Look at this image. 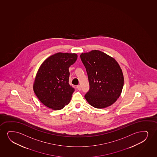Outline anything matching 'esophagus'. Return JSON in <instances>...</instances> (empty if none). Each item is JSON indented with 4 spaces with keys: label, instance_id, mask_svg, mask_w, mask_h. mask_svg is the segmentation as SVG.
Masks as SVG:
<instances>
[{
    "label": "esophagus",
    "instance_id": "1",
    "mask_svg": "<svg viewBox=\"0 0 157 157\" xmlns=\"http://www.w3.org/2000/svg\"><path fill=\"white\" fill-rule=\"evenodd\" d=\"M76 87H77V89H78V90H79V91L81 90V86H80V85H78V86H77Z\"/></svg>",
    "mask_w": 157,
    "mask_h": 157
}]
</instances>
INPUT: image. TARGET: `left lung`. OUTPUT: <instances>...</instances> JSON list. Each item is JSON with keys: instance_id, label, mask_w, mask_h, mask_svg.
I'll use <instances>...</instances> for the list:
<instances>
[{"instance_id": "1", "label": "left lung", "mask_w": 157, "mask_h": 157, "mask_svg": "<svg viewBox=\"0 0 157 157\" xmlns=\"http://www.w3.org/2000/svg\"><path fill=\"white\" fill-rule=\"evenodd\" d=\"M86 67L89 82V91L84 97L96 108L113 105L121 94L124 76L116 60L99 50H92L80 55Z\"/></svg>"}]
</instances>
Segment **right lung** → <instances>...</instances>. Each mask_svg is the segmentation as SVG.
<instances>
[{"instance_id": "right-lung-1", "label": "right lung", "mask_w": 157, "mask_h": 157, "mask_svg": "<svg viewBox=\"0 0 157 157\" xmlns=\"http://www.w3.org/2000/svg\"><path fill=\"white\" fill-rule=\"evenodd\" d=\"M76 54L58 52L50 56L40 66L33 90L44 105L54 110L67 105L75 89L69 84L68 68L77 60Z\"/></svg>"}]
</instances>
